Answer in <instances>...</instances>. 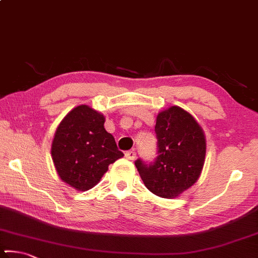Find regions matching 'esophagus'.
I'll use <instances>...</instances> for the list:
<instances>
[{
    "label": "esophagus",
    "instance_id": "1",
    "mask_svg": "<svg viewBox=\"0 0 258 258\" xmlns=\"http://www.w3.org/2000/svg\"><path fill=\"white\" fill-rule=\"evenodd\" d=\"M125 158L129 159V160H134L136 158V152L134 150H129L125 152Z\"/></svg>",
    "mask_w": 258,
    "mask_h": 258
}]
</instances>
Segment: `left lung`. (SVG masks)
Masks as SVG:
<instances>
[{
	"mask_svg": "<svg viewBox=\"0 0 258 258\" xmlns=\"http://www.w3.org/2000/svg\"><path fill=\"white\" fill-rule=\"evenodd\" d=\"M155 132L158 157L150 165L141 159L135 165L149 191L173 199L199 179L206 157V136L196 118L178 106L159 111Z\"/></svg>",
	"mask_w": 258,
	"mask_h": 258,
	"instance_id": "1",
	"label": "left lung"
}]
</instances>
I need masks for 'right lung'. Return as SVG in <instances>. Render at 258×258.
<instances>
[{
  "mask_svg": "<svg viewBox=\"0 0 258 258\" xmlns=\"http://www.w3.org/2000/svg\"><path fill=\"white\" fill-rule=\"evenodd\" d=\"M106 117L87 104L73 108L59 123L51 147L55 171L77 191L98 185L109 164L122 158L115 138L104 129Z\"/></svg>",
  "mask_w": 258,
  "mask_h": 258,
  "instance_id": "add662e5",
  "label": "right lung"
}]
</instances>
